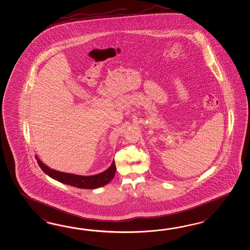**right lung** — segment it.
<instances>
[{"label":"right lung","instance_id":"1","mask_svg":"<svg viewBox=\"0 0 250 250\" xmlns=\"http://www.w3.org/2000/svg\"><path fill=\"white\" fill-rule=\"evenodd\" d=\"M36 159L41 169L50 178H54L61 183L67 184L78 188L95 189L101 188L111 181L117 171L115 161H113L111 166L103 172L93 176H80L71 173L60 172L52 169L40 161L38 156H36Z\"/></svg>","mask_w":250,"mask_h":250}]
</instances>
